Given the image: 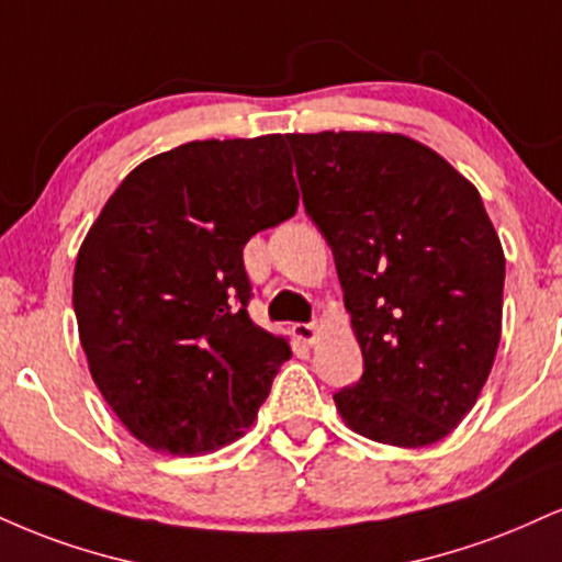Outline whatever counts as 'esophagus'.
Listing matches in <instances>:
<instances>
[{
  "label": "esophagus",
  "instance_id": "obj_1",
  "mask_svg": "<svg viewBox=\"0 0 562 562\" xmlns=\"http://www.w3.org/2000/svg\"><path fill=\"white\" fill-rule=\"evenodd\" d=\"M293 333L303 342H314L316 340V324L314 322H299V324H293Z\"/></svg>",
  "mask_w": 562,
  "mask_h": 562
}]
</instances>
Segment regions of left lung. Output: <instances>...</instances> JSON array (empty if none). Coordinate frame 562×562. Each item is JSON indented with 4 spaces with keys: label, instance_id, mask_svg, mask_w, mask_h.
<instances>
[{
    "label": "left lung",
    "instance_id": "1",
    "mask_svg": "<svg viewBox=\"0 0 562 562\" xmlns=\"http://www.w3.org/2000/svg\"><path fill=\"white\" fill-rule=\"evenodd\" d=\"M303 206L335 254L363 374L348 427L424 448L476 403L499 342L505 256L482 195L397 133L285 135Z\"/></svg>",
    "mask_w": 562,
    "mask_h": 562
}]
</instances>
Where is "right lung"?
Instances as JSON below:
<instances>
[{"instance_id":"add662e5","label":"right lung","mask_w":562,"mask_h":562,"mask_svg":"<svg viewBox=\"0 0 562 562\" xmlns=\"http://www.w3.org/2000/svg\"><path fill=\"white\" fill-rule=\"evenodd\" d=\"M299 209L285 138L191 140L120 182L76 261L72 308L104 401L170 456L251 427L290 358L248 316L243 246Z\"/></svg>"}]
</instances>
